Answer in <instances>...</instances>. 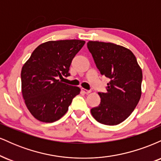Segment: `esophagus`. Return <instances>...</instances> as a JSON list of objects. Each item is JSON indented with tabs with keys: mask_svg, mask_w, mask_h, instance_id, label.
I'll list each match as a JSON object with an SVG mask.
<instances>
[{
	"mask_svg": "<svg viewBox=\"0 0 161 161\" xmlns=\"http://www.w3.org/2000/svg\"><path fill=\"white\" fill-rule=\"evenodd\" d=\"M82 92H83V93L84 94H86V95H88V94H89V93H91V91H90V90H87V89H86V88H82Z\"/></svg>",
	"mask_w": 161,
	"mask_h": 161,
	"instance_id": "obj_1",
	"label": "esophagus"
}]
</instances>
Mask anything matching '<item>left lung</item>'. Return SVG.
<instances>
[{"label": "left lung", "mask_w": 161, "mask_h": 161, "mask_svg": "<svg viewBox=\"0 0 161 161\" xmlns=\"http://www.w3.org/2000/svg\"><path fill=\"white\" fill-rule=\"evenodd\" d=\"M101 75L110 79L107 92H98L101 103L91 109L93 117L104 125L119 124L130 116L142 95V71L128 48L108 42L87 44Z\"/></svg>", "instance_id": "left-lung-1"}]
</instances>
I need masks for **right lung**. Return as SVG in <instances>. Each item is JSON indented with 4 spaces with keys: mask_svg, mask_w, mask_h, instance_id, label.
I'll return each mask as SVG.
<instances>
[{
    "mask_svg": "<svg viewBox=\"0 0 161 161\" xmlns=\"http://www.w3.org/2000/svg\"><path fill=\"white\" fill-rule=\"evenodd\" d=\"M82 40L49 41L38 45L21 71L22 94L36 119L53 123L67 112L80 88L63 83L73 59L85 45Z\"/></svg>",
    "mask_w": 161,
    "mask_h": 161,
    "instance_id": "right-lung-1",
    "label": "right lung"
}]
</instances>
